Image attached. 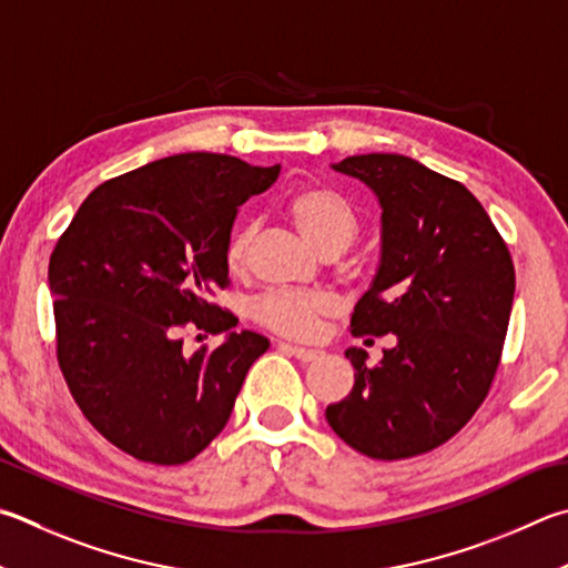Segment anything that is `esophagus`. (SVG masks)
Returning <instances> with one entry per match:
<instances>
[{
	"label": "esophagus",
	"mask_w": 568,
	"mask_h": 568,
	"mask_svg": "<svg viewBox=\"0 0 568 568\" xmlns=\"http://www.w3.org/2000/svg\"><path fill=\"white\" fill-rule=\"evenodd\" d=\"M281 347L283 349H287V353L291 355H295L297 359H301V363H313V359H317L320 355V349H311V347H301V345H291V343H281Z\"/></svg>",
	"instance_id": "esophagus-1"
}]
</instances>
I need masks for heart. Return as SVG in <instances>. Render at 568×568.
I'll return each instance as SVG.
<instances>
[{"label":"heart","instance_id":"heart-1","mask_svg":"<svg viewBox=\"0 0 568 568\" xmlns=\"http://www.w3.org/2000/svg\"><path fill=\"white\" fill-rule=\"evenodd\" d=\"M287 215L301 229L317 251L339 253L357 235V215L343 193L323 183L301 185L287 199ZM253 245V229H243L231 239L225 248V263L231 273H243L248 267ZM337 307L329 291H271L253 305L257 325L273 329L285 337H313L323 317L333 315Z\"/></svg>","mask_w":568,"mask_h":568}]
</instances>
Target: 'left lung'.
I'll return each mask as SVG.
<instances>
[{
	"mask_svg": "<svg viewBox=\"0 0 568 568\" xmlns=\"http://www.w3.org/2000/svg\"><path fill=\"white\" fill-rule=\"evenodd\" d=\"M335 169L383 203V263L349 333H392L395 347L375 367L347 349L355 387L325 417L359 455L409 459L455 437L489 395L511 315V253L459 181L415 159L363 153Z\"/></svg>",
	"mask_w": 568,
	"mask_h": 568,
	"instance_id": "left-lung-1",
	"label": "left lung"
}]
</instances>
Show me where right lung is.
Masks as SVG:
<instances>
[{
    "instance_id": "obj_1",
    "label": "right lung",
    "mask_w": 568,
    "mask_h": 568,
    "mask_svg": "<svg viewBox=\"0 0 568 568\" xmlns=\"http://www.w3.org/2000/svg\"><path fill=\"white\" fill-rule=\"evenodd\" d=\"M281 166L225 153H179L87 195L49 257L57 363L84 417L113 447L185 464L229 422L267 339L231 333L213 297L231 285L225 248L241 205ZM229 332L185 354L182 333Z\"/></svg>"
}]
</instances>
